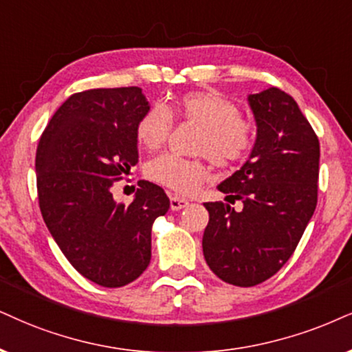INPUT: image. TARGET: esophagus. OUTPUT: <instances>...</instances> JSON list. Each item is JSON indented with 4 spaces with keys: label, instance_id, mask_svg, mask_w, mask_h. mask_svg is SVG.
Instances as JSON below:
<instances>
[{
    "label": "esophagus",
    "instance_id": "1",
    "mask_svg": "<svg viewBox=\"0 0 352 352\" xmlns=\"http://www.w3.org/2000/svg\"><path fill=\"white\" fill-rule=\"evenodd\" d=\"M189 206V201H186V199H181V197H171V201H169V207H171L173 212H177L181 209H184V207Z\"/></svg>",
    "mask_w": 352,
    "mask_h": 352
}]
</instances>
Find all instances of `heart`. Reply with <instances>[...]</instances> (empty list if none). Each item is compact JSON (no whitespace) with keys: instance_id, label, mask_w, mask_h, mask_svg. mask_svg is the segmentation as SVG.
<instances>
[{"instance_id":"obj_1","label":"heart","mask_w":352,"mask_h":352,"mask_svg":"<svg viewBox=\"0 0 352 352\" xmlns=\"http://www.w3.org/2000/svg\"><path fill=\"white\" fill-rule=\"evenodd\" d=\"M171 119L202 127L197 151L201 155H209L222 166L240 162L253 148V124L240 117L235 104L212 89L190 91L169 102L164 109L151 107L146 111L135 127L138 145L150 151L160 148L166 142ZM146 175L164 188L190 196L206 183L209 166L201 160L163 155L150 162Z\"/></svg>"}]
</instances>
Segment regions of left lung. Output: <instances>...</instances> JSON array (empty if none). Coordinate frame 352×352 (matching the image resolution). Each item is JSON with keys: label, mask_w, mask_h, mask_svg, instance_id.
<instances>
[{"label": "left lung", "mask_w": 352, "mask_h": 352, "mask_svg": "<svg viewBox=\"0 0 352 352\" xmlns=\"http://www.w3.org/2000/svg\"><path fill=\"white\" fill-rule=\"evenodd\" d=\"M256 140L246 163L217 189L230 204L207 202L204 258L238 287L261 284L289 261L316 207L320 143L300 107L279 88L248 94Z\"/></svg>", "instance_id": "8db88e82"}]
</instances>
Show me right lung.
<instances>
[{
  "label": "right lung",
  "mask_w": 352,
  "mask_h": 352,
  "mask_svg": "<svg viewBox=\"0 0 352 352\" xmlns=\"http://www.w3.org/2000/svg\"><path fill=\"white\" fill-rule=\"evenodd\" d=\"M150 111L142 88L89 89L65 101L43 130L36 173L41 212L72 266L94 284L122 287L151 259V228L169 209L148 181L130 206L112 186L138 163L135 127Z\"/></svg>",
  "instance_id": "right-lung-1"
}]
</instances>
